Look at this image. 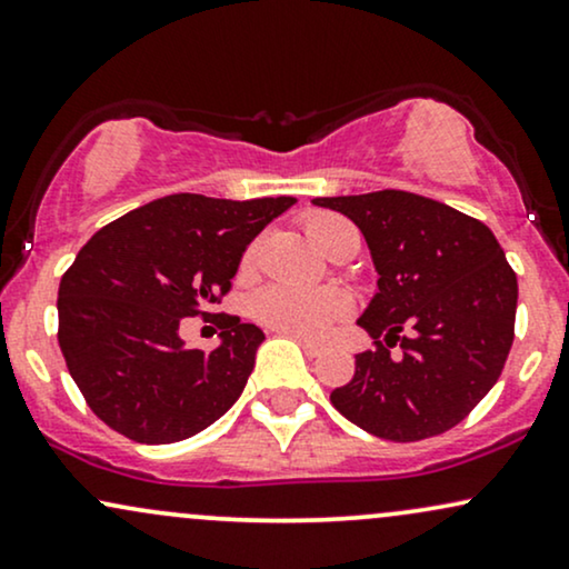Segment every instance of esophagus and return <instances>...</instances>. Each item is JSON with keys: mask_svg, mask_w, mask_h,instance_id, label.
<instances>
[{"mask_svg": "<svg viewBox=\"0 0 569 569\" xmlns=\"http://www.w3.org/2000/svg\"><path fill=\"white\" fill-rule=\"evenodd\" d=\"M282 335H287V332H282ZM287 338L296 340L298 346L306 350V356H311V359H317V356H321V350H325V346H319V342H313V340H308V338H300V335H287Z\"/></svg>", "mask_w": 569, "mask_h": 569, "instance_id": "34e87169", "label": "esophagus"}]
</instances>
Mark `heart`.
Masks as SVG:
<instances>
[{"mask_svg":"<svg viewBox=\"0 0 569 569\" xmlns=\"http://www.w3.org/2000/svg\"><path fill=\"white\" fill-rule=\"evenodd\" d=\"M350 223L340 216L317 213L306 221L308 237L321 250L348 229ZM346 298L332 290H306V287L292 284H269L252 296V317L263 327L277 329V332L300 335V338H325L335 321L346 317Z\"/></svg>","mask_w":569,"mask_h":569,"instance_id":"obj_1","label":"heart"}]
</instances>
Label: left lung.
Returning <instances> with one entry per match:
<instances>
[{
  "label": "left lung",
  "mask_w": 569,
  "mask_h": 569,
  "mask_svg": "<svg viewBox=\"0 0 569 569\" xmlns=\"http://www.w3.org/2000/svg\"><path fill=\"white\" fill-rule=\"evenodd\" d=\"M313 206L361 229L380 273V292L359 319L375 350L356 356L353 380L329 401L396 443L451 430L499 380L515 340L517 273L499 240L472 216L403 189ZM406 326L411 336L400 335ZM396 341L401 357L389 356Z\"/></svg>",
  "instance_id": "left-lung-1"
}]
</instances>
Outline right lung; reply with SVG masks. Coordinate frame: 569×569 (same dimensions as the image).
<instances>
[{"mask_svg":"<svg viewBox=\"0 0 569 569\" xmlns=\"http://www.w3.org/2000/svg\"><path fill=\"white\" fill-rule=\"evenodd\" d=\"M296 198L168 194L110 221L60 279L58 340L83 401L110 430L147 446L192 438L231 409L263 332L210 313L242 252ZM219 316L222 346L183 348L178 321Z\"/></svg>","mask_w":569,"mask_h":569,"instance_id":"obj_1","label":"right lung"}]
</instances>
